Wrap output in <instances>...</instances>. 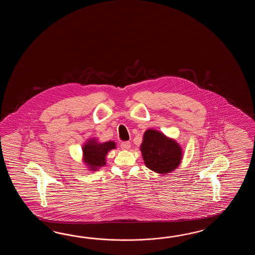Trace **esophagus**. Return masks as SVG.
I'll use <instances>...</instances> for the list:
<instances>
[{
	"label": "esophagus",
	"instance_id": "34e87169",
	"mask_svg": "<svg viewBox=\"0 0 255 255\" xmlns=\"http://www.w3.org/2000/svg\"><path fill=\"white\" fill-rule=\"evenodd\" d=\"M120 146H121V148H122V149H124V150H128L131 145H130V142H128V141H127V142H122Z\"/></svg>",
	"mask_w": 255,
	"mask_h": 255
}]
</instances>
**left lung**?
<instances>
[{
    "label": "left lung",
    "mask_w": 255,
    "mask_h": 255,
    "mask_svg": "<svg viewBox=\"0 0 255 255\" xmlns=\"http://www.w3.org/2000/svg\"><path fill=\"white\" fill-rule=\"evenodd\" d=\"M139 148L146 168L163 175L178 168L183 157L182 147L177 141L154 128L144 132Z\"/></svg>",
    "instance_id": "8db88e82"
}]
</instances>
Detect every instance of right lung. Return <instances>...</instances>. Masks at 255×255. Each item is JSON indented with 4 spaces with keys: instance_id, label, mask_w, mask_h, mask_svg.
Masks as SVG:
<instances>
[{
    "instance_id": "1",
    "label": "right lung",
    "mask_w": 255,
    "mask_h": 255,
    "mask_svg": "<svg viewBox=\"0 0 255 255\" xmlns=\"http://www.w3.org/2000/svg\"><path fill=\"white\" fill-rule=\"evenodd\" d=\"M116 142L107 141L100 143L97 138L87 139L82 146L83 162L86 164L87 170L97 171L107 164V155L110 150L117 148Z\"/></svg>"
}]
</instances>
